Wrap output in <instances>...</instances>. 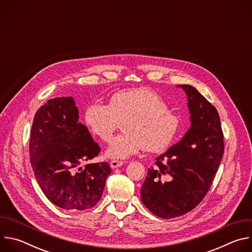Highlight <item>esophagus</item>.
I'll list each match as a JSON object with an SVG mask.
<instances>
[{
    "label": "esophagus",
    "mask_w": 252,
    "mask_h": 252,
    "mask_svg": "<svg viewBox=\"0 0 252 252\" xmlns=\"http://www.w3.org/2000/svg\"><path fill=\"white\" fill-rule=\"evenodd\" d=\"M124 163H125V162H124V161H122V160L114 159V160H112V161H111V166H112L113 168H118V167L122 166Z\"/></svg>",
    "instance_id": "34e87169"
}]
</instances>
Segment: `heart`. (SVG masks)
Instances as JSON below:
<instances>
[{
  "label": "heart",
  "mask_w": 252,
  "mask_h": 252,
  "mask_svg": "<svg viewBox=\"0 0 252 252\" xmlns=\"http://www.w3.org/2000/svg\"><path fill=\"white\" fill-rule=\"evenodd\" d=\"M85 122L90 131L104 142L124 122V133L112 139L105 153L114 158H129L143 149L153 154L164 152L181 127L179 117L158 93L148 88L115 93L107 105L90 103Z\"/></svg>",
  "instance_id": "1"
}]
</instances>
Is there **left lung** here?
<instances>
[{
    "label": "left lung",
    "mask_w": 252,
    "mask_h": 252,
    "mask_svg": "<svg viewBox=\"0 0 252 252\" xmlns=\"http://www.w3.org/2000/svg\"><path fill=\"white\" fill-rule=\"evenodd\" d=\"M187 93L191 126L176 145L156 158L140 189L142 203L157 217H181L204 198L224 153L217 109L192 86Z\"/></svg>",
    "instance_id": "1"
}]
</instances>
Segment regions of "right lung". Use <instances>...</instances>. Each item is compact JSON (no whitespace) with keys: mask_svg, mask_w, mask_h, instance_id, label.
I'll use <instances>...</instances> for the list:
<instances>
[{"mask_svg":"<svg viewBox=\"0 0 252 252\" xmlns=\"http://www.w3.org/2000/svg\"><path fill=\"white\" fill-rule=\"evenodd\" d=\"M30 160L48 199L65 210H85L101 198L107 162L80 165L95 158L100 148L79 123L73 97H55L37 111L30 135Z\"/></svg>","mask_w":252,"mask_h":252,"instance_id":"1","label":"right lung"}]
</instances>
